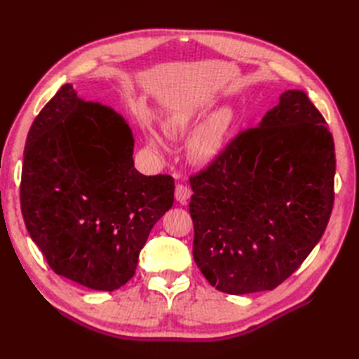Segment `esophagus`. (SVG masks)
<instances>
[{
  "mask_svg": "<svg viewBox=\"0 0 359 359\" xmlns=\"http://www.w3.org/2000/svg\"><path fill=\"white\" fill-rule=\"evenodd\" d=\"M190 196H191V189L186 186V184H178L175 189V199L180 203H187Z\"/></svg>",
  "mask_w": 359,
  "mask_h": 359,
  "instance_id": "esophagus-1",
  "label": "esophagus"
}]
</instances>
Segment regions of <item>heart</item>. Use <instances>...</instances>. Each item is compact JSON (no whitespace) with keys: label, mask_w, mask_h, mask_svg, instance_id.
<instances>
[{"label":"heart","mask_w":359,"mask_h":359,"mask_svg":"<svg viewBox=\"0 0 359 359\" xmlns=\"http://www.w3.org/2000/svg\"><path fill=\"white\" fill-rule=\"evenodd\" d=\"M199 115L193 112H178L168 116L163 123L165 132L170 136L186 135L196 127ZM235 124V114L231 107H222L214 112L206 121L194 132L189 144V154L194 161L210 163L219 157L227 144V139ZM149 144L160 147V140L156 135L149 136Z\"/></svg>","instance_id":"obj_1"}]
</instances>
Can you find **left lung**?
<instances>
[{
  "mask_svg": "<svg viewBox=\"0 0 359 359\" xmlns=\"http://www.w3.org/2000/svg\"><path fill=\"white\" fill-rule=\"evenodd\" d=\"M334 173L325 118L306 93H283L190 177L193 257L205 278L231 295L283 283L327 229Z\"/></svg>",
  "mask_w": 359,
  "mask_h": 359,
  "instance_id": "1",
  "label": "left lung"
}]
</instances>
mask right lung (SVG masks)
<instances>
[{
  "label": "right lung",
  "mask_w": 359,
  "mask_h": 359,
  "mask_svg": "<svg viewBox=\"0 0 359 359\" xmlns=\"http://www.w3.org/2000/svg\"><path fill=\"white\" fill-rule=\"evenodd\" d=\"M121 115L62 85L32 123L20 210L53 273L94 290L119 289L136 273L153 226L173 205L170 175L135 169Z\"/></svg>",
  "instance_id": "add662e5"
}]
</instances>
